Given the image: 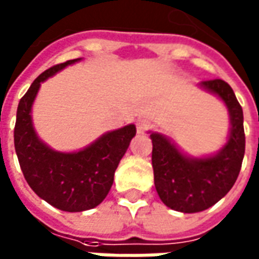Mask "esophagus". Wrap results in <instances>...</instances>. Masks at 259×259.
I'll list each match as a JSON object with an SVG mask.
<instances>
[{
    "mask_svg": "<svg viewBox=\"0 0 259 259\" xmlns=\"http://www.w3.org/2000/svg\"><path fill=\"white\" fill-rule=\"evenodd\" d=\"M136 129H137V133H144V132H147V130L150 129V122L140 119V120H137Z\"/></svg>",
    "mask_w": 259,
    "mask_h": 259,
    "instance_id": "obj_1",
    "label": "esophagus"
}]
</instances>
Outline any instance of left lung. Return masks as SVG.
I'll return each instance as SVG.
<instances>
[{"instance_id": "left-lung-1", "label": "left lung", "mask_w": 259, "mask_h": 259, "mask_svg": "<svg viewBox=\"0 0 259 259\" xmlns=\"http://www.w3.org/2000/svg\"><path fill=\"white\" fill-rule=\"evenodd\" d=\"M200 86L217 95L230 113V135L220 152L201 159L190 157L166 136L150 135L157 194L167 207L180 212H198L220 201L233 189L245 153L242 107L231 86L221 79L204 80Z\"/></svg>"}]
</instances>
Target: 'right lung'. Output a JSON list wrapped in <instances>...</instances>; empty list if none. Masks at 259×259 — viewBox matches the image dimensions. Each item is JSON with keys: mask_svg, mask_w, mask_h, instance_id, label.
<instances>
[{"mask_svg": "<svg viewBox=\"0 0 259 259\" xmlns=\"http://www.w3.org/2000/svg\"><path fill=\"white\" fill-rule=\"evenodd\" d=\"M78 61L80 58L55 65L33 80L19 100L14 129L15 152L26 183L42 200L68 212L91 210L106 198L119 161L136 136V126L127 124L107 132L88 147L73 153L52 150L36 136L31 109L39 86Z\"/></svg>", "mask_w": 259, "mask_h": 259, "instance_id": "obj_1", "label": "right lung"}]
</instances>
